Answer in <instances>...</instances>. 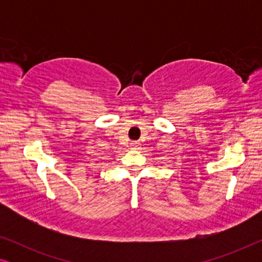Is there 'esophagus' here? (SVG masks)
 I'll return each instance as SVG.
<instances>
[{"instance_id": "obj_1", "label": "esophagus", "mask_w": 262, "mask_h": 262, "mask_svg": "<svg viewBox=\"0 0 262 262\" xmlns=\"http://www.w3.org/2000/svg\"><path fill=\"white\" fill-rule=\"evenodd\" d=\"M131 146H132V148H138L139 143L138 142H131Z\"/></svg>"}]
</instances>
